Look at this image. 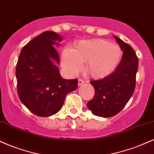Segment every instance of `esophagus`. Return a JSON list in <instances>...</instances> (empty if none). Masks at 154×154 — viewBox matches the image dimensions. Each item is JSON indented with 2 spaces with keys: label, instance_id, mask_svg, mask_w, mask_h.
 Segmentation results:
<instances>
[{
  "label": "esophagus",
  "instance_id": "34e87169",
  "mask_svg": "<svg viewBox=\"0 0 154 154\" xmlns=\"http://www.w3.org/2000/svg\"><path fill=\"white\" fill-rule=\"evenodd\" d=\"M84 83H85V81L83 80V79H79L78 80V86H81V85L84 84Z\"/></svg>",
  "mask_w": 154,
  "mask_h": 154
}]
</instances>
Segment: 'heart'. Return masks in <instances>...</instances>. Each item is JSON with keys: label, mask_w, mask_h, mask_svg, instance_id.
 <instances>
[{"label": "heart", "mask_w": 154, "mask_h": 154, "mask_svg": "<svg viewBox=\"0 0 154 154\" xmlns=\"http://www.w3.org/2000/svg\"><path fill=\"white\" fill-rule=\"evenodd\" d=\"M123 51L117 44L100 39L81 40L72 49L64 48L62 54L63 67L71 75L81 71L86 62V71L94 78H103L116 69Z\"/></svg>", "instance_id": "obj_1"}]
</instances>
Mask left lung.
Masks as SVG:
<instances>
[{"label":"left lung","instance_id":"left-lung-1","mask_svg":"<svg viewBox=\"0 0 154 154\" xmlns=\"http://www.w3.org/2000/svg\"><path fill=\"white\" fill-rule=\"evenodd\" d=\"M123 51V57L114 72L108 77L90 82L95 89L93 99L87 104L95 116L109 118L118 114L132 97L136 87L138 60L130 45L113 36Z\"/></svg>","mask_w":154,"mask_h":154}]
</instances>
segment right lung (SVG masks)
Listing matches in <instances>:
<instances>
[{
    "instance_id": "obj_1",
    "label": "right lung",
    "mask_w": 154,
    "mask_h": 154,
    "mask_svg": "<svg viewBox=\"0 0 154 154\" xmlns=\"http://www.w3.org/2000/svg\"><path fill=\"white\" fill-rule=\"evenodd\" d=\"M60 35L47 31L21 49L16 69L18 94L26 107L36 116L49 117L57 113L66 95L77 88L78 81L63 79L59 64Z\"/></svg>"
}]
</instances>
